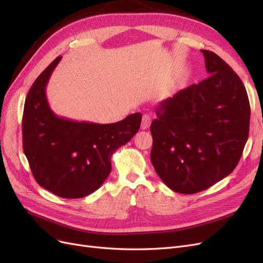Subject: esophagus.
<instances>
[{"instance_id":"1","label":"esophagus","mask_w":263,"mask_h":263,"mask_svg":"<svg viewBox=\"0 0 263 263\" xmlns=\"http://www.w3.org/2000/svg\"><path fill=\"white\" fill-rule=\"evenodd\" d=\"M150 124H151V117H150L148 114H145L144 116H142L141 129H148Z\"/></svg>"}]
</instances>
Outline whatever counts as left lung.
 Masks as SVG:
<instances>
[{"label":"left lung","instance_id":"obj_1","mask_svg":"<svg viewBox=\"0 0 263 263\" xmlns=\"http://www.w3.org/2000/svg\"><path fill=\"white\" fill-rule=\"evenodd\" d=\"M210 77L159 103L150 159L174 192L194 194L229 176L248 139L246 87L216 53L201 50Z\"/></svg>","mask_w":263,"mask_h":263}]
</instances>
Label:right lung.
Listing matches in <instances>:
<instances>
[{"instance_id":"add662e5","label":"right lung","mask_w":263,"mask_h":263,"mask_svg":"<svg viewBox=\"0 0 263 263\" xmlns=\"http://www.w3.org/2000/svg\"><path fill=\"white\" fill-rule=\"evenodd\" d=\"M61 58L43 71L27 94L23 148L39 185L63 198H81L104 183L112 170L113 154L139 130L141 114H130L113 124L55 115L47 101L46 86Z\"/></svg>"}]
</instances>
